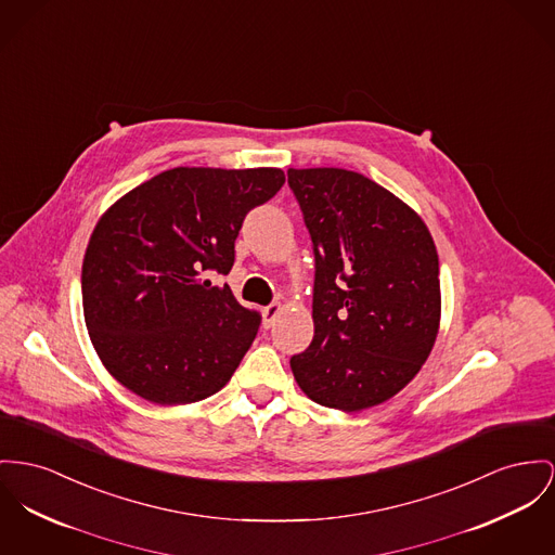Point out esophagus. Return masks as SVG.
<instances>
[{"instance_id": "34e87169", "label": "esophagus", "mask_w": 555, "mask_h": 555, "mask_svg": "<svg viewBox=\"0 0 555 555\" xmlns=\"http://www.w3.org/2000/svg\"><path fill=\"white\" fill-rule=\"evenodd\" d=\"M280 311H282V307H280L278 302H271V305H267V307L262 309V324H264V328H271V326L275 324Z\"/></svg>"}]
</instances>
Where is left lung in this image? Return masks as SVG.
<instances>
[{"label": "left lung", "instance_id": "obj_1", "mask_svg": "<svg viewBox=\"0 0 555 555\" xmlns=\"http://www.w3.org/2000/svg\"><path fill=\"white\" fill-rule=\"evenodd\" d=\"M309 231L313 340L291 358L298 387L318 404H383L425 364L440 326L436 244L402 199L340 168L288 170Z\"/></svg>", "mask_w": 555, "mask_h": 555}]
</instances>
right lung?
I'll use <instances>...</instances> for the list:
<instances>
[{"label":"right lung","instance_id":"obj_1","mask_svg":"<svg viewBox=\"0 0 555 555\" xmlns=\"http://www.w3.org/2000/svg\"><path fill=\"white\" fill-rule=\"evenodd\" d=\"M280 168H172L99 221L81 267L90 340L105 369L155 404L217 393L240 366L260 313L206 275H227L246 215L282 185Z\"/></svg>","mask_w":555,"mask_h":555}]
</instances>
